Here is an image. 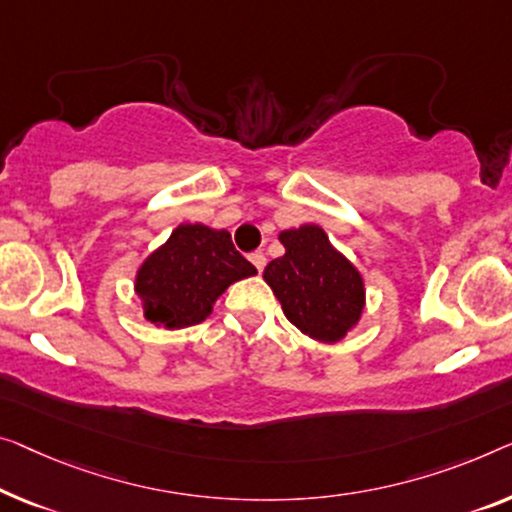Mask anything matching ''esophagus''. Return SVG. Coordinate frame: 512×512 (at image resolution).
Listing matches in <instances>:
<instances>
[{"instance_id":"esophagus-1","label":"esophagus","mask_w":512,"mask_h":512,"mask_svg":"<svg viewBox=\"0 0 512 512\" xmlns=\"http://www.w3.org/2000/svg\"><path fill=\"white\" fill-rule=\"evenodd\" d=\"M248 259H250V262H253V266H255L259 273L264 271V266H266V255L264 253H250Z\"/></svg>"}]
</instances>
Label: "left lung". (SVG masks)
Listing matches in <instances>:
<instances>
[{"label": "left lung", "mask_w": 512, "mask_h": 512, "mask_svg": "<svg viewBox=\"0 0 512 512\" xmlns=\"http://www.w3.org/2000/svg\"><path fill=\"white\" fill-rule=\"evenodd\" d=\"M285 255L264 269L282 312L301 333L319 342H338L354 329L365 308L363 278L331 246L319 225L280 232Z\"/></svg>", "instance_id": "1"}]
</instances>
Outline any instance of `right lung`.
I'll list each match as a JSON object with an SVG mask.
<instances>
[{"mask_svg": "<svg viewBox=\"0 0 512 512\" xmlns=\"http://www.w3.org/2000/svg\"><path fill=\"white\" fill-rule=\"evenodd\" d=\"M255 273L234 248L230 232L183 223L137 269L135 294L147 322L186 329L211 315L213 303L232 282Z\"/></svg>", "mask_w": 512, "mask_h": 512, "instance_id": "1", "label": "right lung"}]
</instances>
